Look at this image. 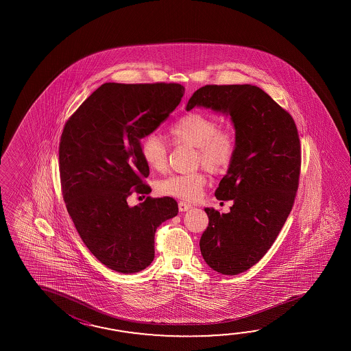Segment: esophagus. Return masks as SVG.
<instances>
[{"mask_svg":"<svg viewBox=\"0 0 351 351\" xmlns=\"http://www.w3.org/2000/svg\"><path fill=\"white\" fill-rule=\"evenodd\" d=\"M179 212H186V210H189V209L193 207V204H191V203H186V202L180 201L178 204Z\"/></svg>","mask_w":351,"mask_h":351,"instance_id":"1","label":"esophagus"}]
</instances>
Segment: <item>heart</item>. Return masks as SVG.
Here are the masks:
<instances>
[{"label": "heart", "mask_w": 351, "mask_h": 351, "mask_svg": "<svg viewBox=\"0 0 351 351\" xmlns=\"http://www.w3.org/2000/svg\"><path fill=\"white\" fill-rule=\"evenodd\" d=\"M168 138L174 145L195 148L194 165L208 172L222 174L231 167L237 153V134L231 128H219L213 117L188 112L168 128ZM167 145L159 135H145L141 142V156L150 169L162 172L167 167ZM207 183L203 172L171 174L158 183V191L184 201H193Z\"/></svg>", "instance_id": "b5f03b06"}]
</instances>
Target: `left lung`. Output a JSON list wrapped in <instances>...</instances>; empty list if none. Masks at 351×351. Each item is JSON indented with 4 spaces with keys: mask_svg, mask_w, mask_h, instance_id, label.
<instances>
[{
    "mask_svg": "<svg viewBox=\"0 0 351 351\" xmlns=\"http://www.w3.org/2000/svg\"><path fill=\"white\" fill-rule=\"evenodd\" d=\"M194 106L230 114L237 134L236 157L215 192L233 206L222 215L204 208L208 227L199 241L209 267L234 276L267 254L291 212L301 169L298 128L284 108L250 84L202 86L186 110Z\"/></svg>",
    "mask_w": 351,
    "mask_h": 351,
    "instance_id": "8db88e82",
    "label": "left lung"
}]
</instances>
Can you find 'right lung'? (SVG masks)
I'll use <instances>...</instances> for the list:
<instances>
[{"mask_svg": "<svg viewBox=\"0 0 351 351\" xmlns=\"http://www.w3.org/2000/svg\"><path fill=\"white\" fill-rule=\"evenodd\" d=\"M180 84H118L97 88L64 127L60 182L67 212L90 252L108 269L135 274L154 260L160 224L178 215L172 197L129 207L133 192L149 194L141 141L178 106Z\"/></svg>", "mask_w": 351, "mask_h": 351, "instance_id": "1", "label": "right lung"}]
</instances>
